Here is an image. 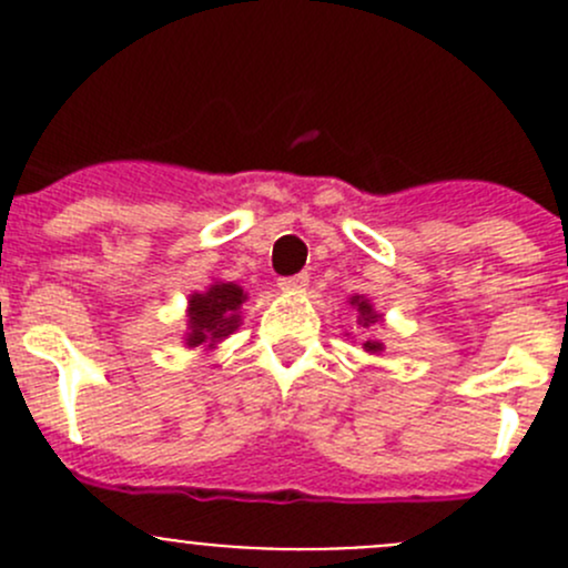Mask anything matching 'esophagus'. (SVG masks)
<instances>
[{"label":"esophagus","mask_w":568,"mask_h":568,"mask_svg":"<svg viewBox=\"0 0 568 568\" xmlns=\"http://www.w3.org/2000/svg\"><path fill=\"white\" fill-rule=\"evenodd\" d=\"M307 283H311V277L302 272V274H294V277H280L277 288L280 291H300V288H305Z\"/></svg>","instance_id":"obj_1"}]
</instances>
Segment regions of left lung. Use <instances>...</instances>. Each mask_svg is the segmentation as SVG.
<instances>
[{
    "instance_id": "1",
    "label": "left lung",
    "mask_w": 568,
    "mask_h": 568,
    "mask_svg": "<svg viewBox=\"0 0 568 568\" xmlns=\"http://www.w3.org/2000/svg\"><path fill=\"white\" fill-rule=\"evenodd\" d=\"M348 305L357 311V324H363L365 329H368L371 324H376V321H382L379 313H376L374 305H371V300H365V296H352V300H348ZM363 348L371 354H379L385 346H382L379 341H363Z\"/></svg>"
}]
</instances>
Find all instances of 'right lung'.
Masks as SVG:
<instances>
[{"label": "right lung", "instance_id": "add662e5", "mask_svg": "<svg viewBox=\"0 0 568 568\" xmlns=\"http://www.w3.org/2000/svg\"><path fill=\"white\" fill-rule=\"evenodd\" d=\"M247 294L236 283H214L200 294L189 296L186 311V346L189 348H216V343L239 329L242 316L239 307L244 305Z\"/></svg>", "mask_w": 568, "mask_h": 568}]
</instances>
